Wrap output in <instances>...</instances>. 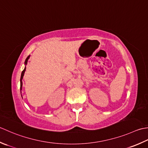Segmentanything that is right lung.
Segmentation results:
<instances>
[{"label": "right lung", "mask_w": 148, "mask_h": 148, "mask_svg": "<svg viewBox=\"0 0 148 148\" xmlns=\"http://www.w3.org/2000/svg\"><path fill=\"white\" fill-rule=\"evenodd\" d=\"M29 57L30 56H28L27 57V59H26L25 61V65L27 64V61H28V59L29 58ZM25 70H26V67H25V68H24V70L22 72V75H21V78H20V92H21V90H22V80L23 77L24 75V73H25Z\"/></svg>", "instance_id": "obj_1"}]
</instances>
